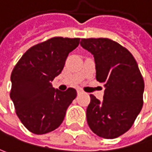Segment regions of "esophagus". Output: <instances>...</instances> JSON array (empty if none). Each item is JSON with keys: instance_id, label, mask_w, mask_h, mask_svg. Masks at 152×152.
<instances>
[{"instance_id": "obj_1", "label": "esophagus", "mask_w": 152, "mask_h": 152, "mask_svg": "<svg viewBox=\"0 0 152 152\" xmlns=\"http://www.w3.org/2000/svg\"><path fill=\"white\" fill-rule=\"evenodd\" d=\"M77 92H78V94L80 95V94H82L84 92H83V90H82V89H78V90H77Z\"/></svg>"}]
</instances>
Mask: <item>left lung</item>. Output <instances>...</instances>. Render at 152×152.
Wrapping results in <instances>:
<instances>
[{"mask_svg": "<svg viewBox=\"0 0 152 152\" xmlns=\"http://www.w3.org/2000/svg\"><path fill=\"white\" fill-rule=\"evenodd\" d=\"M80 45L93 54L96 79L105 86L103 101L90 95L87 124L99 137L116 138L130 130L143 107V76L129 50L113 39H81Z\"/></svg>", "mask_w": 152, "mask_h": 152, "instance_id": "left-lung-1", "label": "left lung"}]
</instances>
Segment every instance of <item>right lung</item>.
<instances>
[{
	"instance_id": "right-lung-1",
	"label": "right lung",
	"mask_w": 152,
	"mask_h": 152,
	"mask_svg": "<svg viewBox=\"0 0 152 152\" xmlns=\"http://www.w3.org/2000/svg\"><path fill=\"white\" fill-rule=\"evenodd\" d=\"M80 39H48L30 48L15 66L10 98L18 118L29 132L46 134L63 122L77 92L71 87L61 92L51 82L63 70L69 53L79 46Z\"/></svg>"
}]
</instances>
